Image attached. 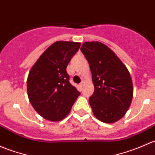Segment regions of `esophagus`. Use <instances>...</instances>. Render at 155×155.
Here are the masks:
<instances>
[{"label":"esophagus","instance_id":"34e87169","mask_svg":"<svg viewBox=\"0 0 155 155\" xmlns=\"http://www.w3.org/2000/svg\"><path fill=\"white\" fill-rule=\"evenodd\" d=\"M83 85H84L83 82H81V83L79 84V86H80L81 87H83Z\"/></svg>","mask_w":155,"mask_h":155}]
</instances>
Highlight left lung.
<instances>
[{
  "instance_id": "obj_1",
  "label": "left lung",
  "mask_w": 155,
  "mask_h": 155,
  "mask_svg": "<svg viewBox=\"0 0 155 155\" xmlns=\"http://www.w3.org/2000/svg\"><path fill=\"white\" fill-rule=\"evenodd\" d=\"M80 49L89 64L94 85L89 97L94 115L103 122H116L125 115L132 101L134 90L129 71L104 43L86 42Z\"/></svg>"
}]
</instances>
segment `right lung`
Masks as SVG:
<instances>
[{
	"label": "right lung",
	"instance_id": "add662e5",
	"mask_svg": "<svg viewBox=\"0 0 155 155\" xmlns=\"http://www.w3.org/2000/svg\"><path fill=\"white\" fill-rule=\"evenodd\" d=\"M79 47L80 43L55 42L40 55L30 70L28 96L34 109L45 119L51 121L64 119L80 95L70 83L66 70Z\"/></svg>",
	"mask_w": 155,
	"mask_h": 155
}]
</instances>
